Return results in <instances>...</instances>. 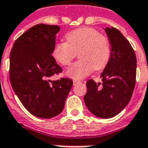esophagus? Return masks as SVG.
Here are the masks:
<instances>
[{
    "mask_svg": "<svg viewBox=\"0 0 148 148\" xmlns=\"http://www.w3.org/2000/svg\"><path fill=\"white\" fill-rule=\"evenodd\" d=\"M80 82H81V81H77V80H74V81H73V83H74V85H75V84H77L80 83Z\"/></svg>",
    "mask_w": 148,
    "mask_h": 148,
    "instance_id": "34e87169",
    "label": "esophagus"
}]
</instances>
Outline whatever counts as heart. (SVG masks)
Masks as SVG:
<instances>
[{
	"label": "heart",
	"instance_id": "b5f03b06",
	"mask_svg": "<svg viewBox=\"0 0 148 148\" xmlns=\"http://www.w3.org/2000/svg\"><path fill=\"white\" fill-rule=\"evenodd\" d=\"M66 42L57 43L52 54L56 61L68 66L78 52L80 60L67 70V75L75 80L85 77L92 72L103 69L111 54V46L107 36L97 30L82 27L70 31L65 35Z\"/></svg>",
	"mask_w": 148,
	"mask_h": 148
}]
</instances>
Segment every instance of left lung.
<instances>
[{
    "instance_id": "8db88e82",
    "label": "left lung",
    "mask_w": 148,
    "mask_h": 148,
    "mask_svg": "<svg viewBox=\"0 0 148 148\" xmlns=\"http://www.w3.org/2000/svg\"><path fill=\"white\" fill-rule=\"evenodd\" d=\"M110 40V60L101 73L102 84L90 79L84 99L93 114L110 118L118 114L131 100L136 82L137 59L131 44L119 30L107 27Z\"/></svg>"
}]
</instances>
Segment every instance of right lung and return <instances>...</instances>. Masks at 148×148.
Returning a JSON list of instances; mask_svg holds the SVG:
<instances>
[{
    "mask_svg": "<svg viewBox=\"0 0 148 148\" xmlns=\"http://www.w3.org/2000/svg\"><path fill=\"white\" fill-rule=\"evenodd\" d=\"M59 31L58 25H34L15 40L10 51L11 86L24 108L40 118L62 111L73 84L70 78L50 80L62 72L51 54Z\"/></svg>",
    "mask_w": 148,
    "mask_h": 148,
    "instance_id": "1",
    "label": "right lung"
}]
</instances>
